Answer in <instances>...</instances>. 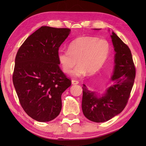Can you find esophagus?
Instances as JSON below:
<instances>
[{"instance_id":"esophagus-1","label":"esophagus","mask_w":146,"mask_h":146,"mask_svg":"<svg viewBox=\"0 0 146 146\" xmlns=\"http://www.w3.org/2000/svg\"><path fill=\"white\" fill-rule=\"evenodd\" d=\"M71 83H72L73 85H78V83H79V82L78 81H77V80H72V81H71Z\"/></svg>"}]
</instances>
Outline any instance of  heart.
<instances>
[{
    "label": "heart",
    "mask_w": 146,
    "mask_h": 146,
    "mask_svg": "<svg viewBox=\"0 0 146 146\" xmlns=\"http://www.w3.org/2000/svg\"><path fill=\"white\" fill-rule=\"evenodd\" d=\"M110 52V44L107 40L94 36H83L74 40L68 46V51L60 49L57 57L62 70L72 75L82 77L88 73H97L106 62Z\"/></svg>",
    "instance_id": "obj_1"
}]
</instances>
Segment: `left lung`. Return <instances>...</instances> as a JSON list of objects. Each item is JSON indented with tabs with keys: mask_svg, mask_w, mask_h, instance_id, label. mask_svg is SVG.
Instances as JSON below:
<instances>
[{
	"mask_svg": "<svg viewBox=\"0 0 146 146\" xmlns=\"http://www.w3.org/2000/svg\"><path fill=\"white\" fill-rule=\"evenodd\" d=\"M110 37L115 52L111 77L114 83L102 94L89 90L85 85L82 87L83 113L88 120L97 123L109 120L124 109L135 76V68L129 48L114 32Z\"/></svg>",
	"mask_w": 146,
	"mask_h": 146,
	"instance_id": "1",
	"label": "left lung"
}]
</instances>
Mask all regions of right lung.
Masks as SVG:
<instances>
[{"instance_id": "add662e5", "label": "right lung", "mask_w": 146, "mask_h": 146, "mask_svg": "<svg viewBox=\"0 0 146 146\" xmlns=\"http://www.w3.org/2000/svg\"><path fill=\"white\" fill-rule=\"evenodd\" d=\"M70 31L42 26L26 39L15 56L14 88L24 110L38 122H49L60 114L61 95L71 85L57 57Z\"/></svg>"}]
</instances>
